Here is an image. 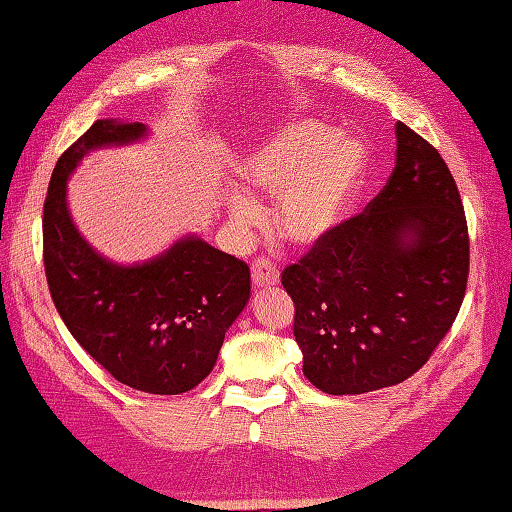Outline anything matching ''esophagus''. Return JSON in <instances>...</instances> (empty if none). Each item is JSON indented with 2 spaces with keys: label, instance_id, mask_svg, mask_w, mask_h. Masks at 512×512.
<instances>
[{
  "label": "esophagus",
  "instance_id": "34e87169",
  "mask_svg": "<svg viewBox=\"0 0 512 512\" xmlns=\"http://www.w3.org/2000/svg\"><path fill=\"white\" fill-rule=\"evenodd\" d=\"M281 281V274H278L276 265L269 258H256L252 265V283L254 287L263 289V287H274Z\"/></svg>",
  "mask_w": 512,
  "mask_h": 512
}]
</instances>
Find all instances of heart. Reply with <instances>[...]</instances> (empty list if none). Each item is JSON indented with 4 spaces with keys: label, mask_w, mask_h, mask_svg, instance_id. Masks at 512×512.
<instances>
[{
    "label": "heart",
    "mask_w": 512,
    "mask_h": 512,
    "mask_svg": "<svg viewBox=\"0 0 512 512\" xmlns=\"http://www.w3.org/2000/svg\"><path fill=\"white\" fill-rule=\"evenodd\" d=\"M368 167L363 142L321 120H296L260 138L240 160L247 187L278 196L276 227L292 245L321 243L343 223ZM229 216L240 227L258 223L256 202L231 194Z\"/></svg>",
    "instance_id": "obj_1"
}]
</instances>
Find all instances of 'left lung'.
Masks as SVG:
<instances>
[{"label": "left lung", "instance_id": "left-lung-1", "mask_svg": "<svg viewBox=\"0 0 512 512\" xmlns=\"http://www.w3.org/2000/svg\"><path fill=\"white\" fill-rule=\"evenodd\" d=\"M397 165L363 214L285 267L303 374L327 394L406 381L455 323L470 240L439 151L397 122Z\"/></svg>", "mask_w": 512, "mask_h": 512}]
</instances>
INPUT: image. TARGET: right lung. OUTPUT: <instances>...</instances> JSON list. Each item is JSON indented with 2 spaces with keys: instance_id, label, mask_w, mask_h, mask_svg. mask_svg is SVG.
I'll return each mask as SVG.
<instances>
[{
  "instance_id": "right-lung-1",
  "label": "right lung",
  "mask_w": 512,
  "mask_h": 512,
  "mask_svg": "<svg viewBox=\"0 0 512 512\" xmlns=\"http://www.w3.org/2000/svg\"><path fill=\"white\" fill-rule=\"evenodd\" d=\"M142 122L98 120L66 149L44 202V269L73 339L113 379L149 394L194 390L249 301V267L185 236L136 265L104 258L77 231L66 182L86 153L147 138Z\"/></svg>"
}]
</instances>
